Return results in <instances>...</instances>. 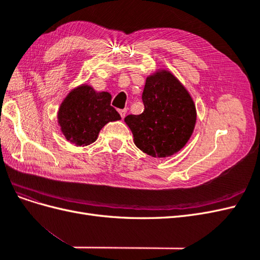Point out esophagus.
Here are the masks:
<instances>
[{"label": "esophagus", "mask_w": 260, "mask_h": 260, "mask_svg": "<svg viewBox=\"0 0 260 260\" xmlns=\"http://www.w3.org/2000/svg\"><path fill=\"white\" fill-rule=\"evenodd\" d=\"M119 114H120L121 118H124L125 114H127V109H119Z\"/></svg>", "instance_id": "obj_1"}]
</instances>
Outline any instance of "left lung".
<instances>
[{"mask_svg":"<svg viewBox=\"0 0 260 260\" xmlns=\"http://www.w3.org/2000/svg\"><path fill=\"white\" fill-rule=\"evenodd\" d=\"M142 101V114L124 118L135 144L153 157L179 152L191 138L196 122L194 102L186 89L171 73L162 70L146 78Z\"/></svg>","mask_w":260,"mask_h":260,"instance_id":"left-lung-1","label":"left lung"}]
</instances>
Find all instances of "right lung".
<instances>
[{"mask_svg": "<svg viewBox=\"0 0 260 260\" xmlns=\"http://www.w3.org/2000/svg\"><path fill=\"white\" fill-rule=\"evenodd\" d=\"M111 101L109 93L95 92L85 84L70 92L58 111V123L69 142L89 145L107 122L121 119Z\"/></svg>", "mask_w": 260, "mask_h": 260, "instance_id": "add662e5", "label": "right lung"}]
</instances>
